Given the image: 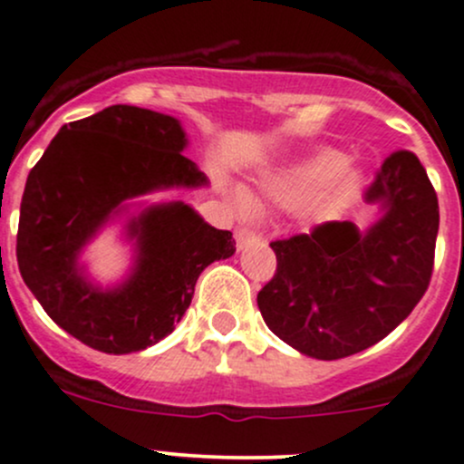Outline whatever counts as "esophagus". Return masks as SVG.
Instances as JSON below:
<instances>
[{"label": "esophagus", "instance_id": "34e87169", "mask_svg": "<svg viewBox=\"0 0 464 464\" xmlns=\"http://www.w3.org/2000/svg\"><path fill=\"white\" fill-rule=\"evenodd\" d=\"M234 237H237V247H238V250H243L247 243L255 241V238H259V234L252 232L250 227H238V230L234 232Z\"/></svg>", "mask_w": 464, "mask_h": 464}]
</instances>
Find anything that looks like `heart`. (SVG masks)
Masks as SVG:
<instances>
[{
    "label": "heart",
    "instance_id": "obj_1",
    "mask_svg": "<svg viewBox=\"0 0 464 464\" xmlns=\"http://www.w3.org/2000/svg\"><path fill=\"white\" fill-rule=\"evenodd\" d=\"M360 185L362 174L355 167L348 165L342 151L317 150L295 162L284 174L267 180L266 189L270 198L290 205V208L308 203L313 198L308 208L310 217L317 218V221H331L355 200ZM234 205H237L238 212H247L252 208V200L241 189H237Z\"/></svg>",
    "mask_w": 464,
    "mask_h": 464
}]
</instances>
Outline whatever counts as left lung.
<instances>
[{"label":"left lung","instance_id":"1","mask_svg":"<svg viewBox=\"0 0 464 464\" xmlns=\"http://www.w3.org/2000/svg\"><path fill=\"white\" fill-rule=\"evenodd\" d=\"M364 198L382 208L366 232L328 221L272 241L276 272L256 295L276 337L314 360H342L373 346L427 293L440 214L413 151H393Z\"/></svg>","mask_w":464,"mask_h":464}]
</instances>
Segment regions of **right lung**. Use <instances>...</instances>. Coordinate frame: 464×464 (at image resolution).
Instances as JSON below:
<instances>
[{
    "instance_id": "obj_1",
    "label": "right lung",
    "mask_w": 464,
    "mask_h": 464,
    "mask_svg": "<svg viewBox=\"0 0 464 464\" xmlns=\"http://www.w3.org/2000/svg\"><path fill=\"white\" fill-rule=\"evenodd\" d=\"M185 145L176 118L113 104L62 127L28 174L17 227L22 279L57 326L95 351L125 355L159 343L192 304L200 272L237 250L232 232L174 200L129 221L136 264L125 284L102 290L80 266L82 247L127 198L208 185Z\"/></svg>"
}]
</instances>
